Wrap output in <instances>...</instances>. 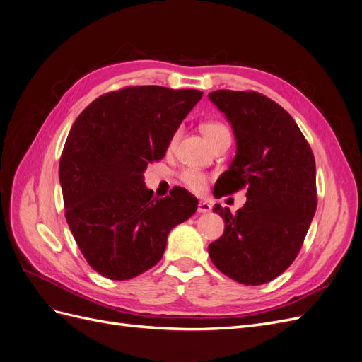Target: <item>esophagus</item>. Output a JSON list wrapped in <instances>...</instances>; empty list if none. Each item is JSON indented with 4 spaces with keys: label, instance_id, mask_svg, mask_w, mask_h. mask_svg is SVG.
<instances>
[{
    "label": "esophagus",
    "instance_id": "esophagus-1",
    "mask_svg": "<svg viewBox=\"0 0 362 362\" xmlns=\"http://www.w3.org/2000/svg\"><path fill=\"white\" fill-rule=\"evenodd\" d=\"M198 211H199V213H210V211H211V205L208 204V202L201 201V202L198 204Z\"/></svg>",
    "mask_w": 362,
    "mask_h": 362
}]
</instances>
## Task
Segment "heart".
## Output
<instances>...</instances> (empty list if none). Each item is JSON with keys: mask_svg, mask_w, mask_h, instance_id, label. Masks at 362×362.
<instances>
[{"mask_svg": "<svg viewBox=\"0 0 362 362\" xmlns=\"http://www.w3.org/2000/svg\"><path fill=\"white\" fill-rule=\"evenodd\" d=\"M202 134L205 136V139L213 144V141L218 137L222 136L223 133H228L226 127H223L222 124L218 122H206L201 127ZM178 134H175L170 140V144L173 145L175 141H177ZM181 181L184 182V185H187V187L196 193H201L205 190V185H206V177L204 173L194 170V169H185L181 172Z\"/></svg>", "mask_w": 362, "mask_h": 362, "instance_id": "b5f03b06", "label": "heart"}]
</instances>
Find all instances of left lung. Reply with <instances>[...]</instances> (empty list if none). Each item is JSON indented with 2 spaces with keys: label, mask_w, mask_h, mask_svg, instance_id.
Listing matches in <instances>:
<instances>
[{
  "label": "left lung",
  "mask_w": 362,
  "mask_h": 362,
  "mask_svg": "<svg viewBox=\"0 0 362 362\" xmlns=\"http://www.w3.org/2000/svg\"><path fill=\"white\" fill-rule=\"evenodd\" d=\"M208 98L231 124L237 145L214 196L246 189L235 214L214 205L225 231L208 254L226 276L259 286L290 267L308 233L317 208L314 156L294 119L264 95L216 90Z\"/></svg>",
  "instance_id": "left-lung-1"
}]
</instances>
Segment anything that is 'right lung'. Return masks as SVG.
Masks as SVG:
<instances>
[{
	"label": "right lung",
	"mask_w": 362,
	"mask_h": 362,
	"mask_svg": "<svg viewBox=\"0 0 362 362\" xmlns=\"http://www.w3.org/2000/svg\"><path fill=\"white\" fill-rule=\"evenodd\" d=\"M201 98L194 89L125 87L96 98L74 122L59 178L71 233L100 275L125 281L154 267L170 229L198 210L181 187L152 198L144 173Z\"/></svg>",
	"instance_id": "1"
}]
</instances>
